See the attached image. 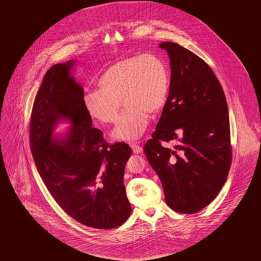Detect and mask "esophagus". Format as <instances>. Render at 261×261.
Listing matches in <instances>:
<instances>
[{"label": "esophagus", "mask_w": 261, "mask_h": 261, "mask_svg": "<svg viewBox=\"0 0 261 261\" xmlns=\"http://www.w3.org/2000/svg\"><path fill=\"white\" fill-rule=\"evenodd\" d=\"M130 146H131V148H132V150H133L135 154H140V153H142V147L141 145H139V144H137V143H131Z\"/></svg>", "instance_id": "obj_1"}]
</instances>
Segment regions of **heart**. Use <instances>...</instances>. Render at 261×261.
Returning a JSON list of instances; mask_svg holds the SVG:
<instances>
[{
    "instance_id": "heart-1",
    "label": "heart",
    "mask_w": 261,
    "mask_h": 261,
    "mask_svg": "<svg viewBox=\"0 0 261 261\" xmlns=\"http://www.w3.org/2000/svg\"><path fill=\"white\" fill-rule=\"evenodd\" d=\"M96 87L83 97L88 115L99 122L114 123L121 101L126 108L112 137L130 142L143 134L149 114L163 110L170 89V71L166 61L156 55L126 56L104 71Z\"/></svg>"
}]
</instances>
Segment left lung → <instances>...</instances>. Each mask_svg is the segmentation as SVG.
<instances>
[{
    "label": "left lung",
    "mask_w": 261,
    "mask_h": 261,
    "mask_svg": "<svg viewBox=\"0 0 261 261\" xmlns=\"http://www.w3.org/2000/svg\"><path fill=\"white\" fill-rule=\"evenodd\" d=\"M170 89L156 131L143 151L163 185L167 205L195 214L220 192L231 164L229 112L220 82L203 59L173 42ZM176 141L173 150L160 142Z\"/></svg>",
    "instance_id": "obj_1"
}]
</instances>
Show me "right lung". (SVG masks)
Instances as JSON below:
<instances>
[{"instance_id":"obj_1","label":"right lung","mask_w":261,"mask_h":261,"mask_svg":"<svg viewBox=\"0 0 261 261\" xmlns=\"http://www.w3.org/2000/svg\"><path fill=\"white\" fill-rule=\"evenodd\" d=\"M75 61L56 64L46 72L32 107L30 142L40 176L74 220L95 229L117 228L131 214L123 184L132 150L125 142L109 145L92 127L84 91L71 75ZM69 122L64 134L56 126Z\"/></svg>"}]
</instances>
